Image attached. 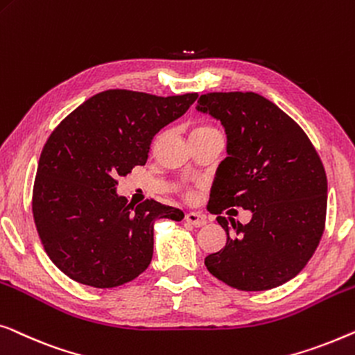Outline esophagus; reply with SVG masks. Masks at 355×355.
<instances>
[{"instance_id":"1","label":"esophagus","mask_w":355,"mask_h":355,"mask_svg":"<svg viewBox=\"0 0 355 355\" xmlns=\"http://www.w3.org/2000/svg\"><path fill=\"white\" fill-rule=\"evenodd\" d=\"M184 220H187L189 225L193 227H202L206 225V216H202V214L199 212H188L187 216H184Z\"/></svg>"}]
</instances>
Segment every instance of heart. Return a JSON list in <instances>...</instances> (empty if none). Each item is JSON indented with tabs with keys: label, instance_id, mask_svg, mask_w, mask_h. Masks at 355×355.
Returning <instances> with one entry per match:
<instances>
[{
	"label": "heart",
	"instance_id": "1",
	"mask_svg": "<svg viewBox=\"0 0 355 355\" xmlns=\"http://www.w3.org/2000/svg\"><path fill=\"white\" fill-rule=\"evenodd\" d=\"M209 130H214L211 127H196L193 130V133H198V132H209Z\"/></svg>",
	"mask_w": 355,
	"mask_h": 355
}]
</instances>
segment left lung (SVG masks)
<instances>
[{"mask_svg":"<svg viewBox=\"0 0 355 355\" xmlns=\"http://www.w3.org/2000/svg\"><path fill=\"white\" fill-rule=\"evenodd\" d=\"M196 109L220 121L227 135L207 206L218 214L227 244L204 263L241 291L277 288L306 267L320 243L328 193L320 157L302 128L257 93L201 94ZM227 207L251 210L252 220L228 223L220 216Z\"/></svg>","mask_w":355,"mask_h":355,"instance_id":"8db88e82","label":"left lung"}]
</instances>
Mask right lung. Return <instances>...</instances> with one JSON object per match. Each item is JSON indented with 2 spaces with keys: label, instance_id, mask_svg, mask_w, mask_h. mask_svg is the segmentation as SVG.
<instances>
[{
  "label": "right lung",
  "instance_id": "1",
  "mask_svg": "<svg viewBox=\"0 0 355 355\" xmlns=\"http://www.w3.org/2000/svg\"><path fill=\"white\" fill-rule=\"evenodd\" d=\"M196 98L107 89L80 104L48 138L32 211L44 251L73 282L93 288L132 282L151 263L156 220L184 217L154 199L130 206L117 194V178L146 164L153 138Z\"/></svg>",
  "mask_w": 355,
  "mask_h": 355
}]
</instances>
